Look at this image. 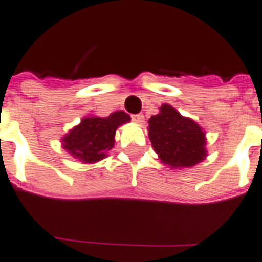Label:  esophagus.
<instances>
[{
    "label": "esophagus",
    "instance_id": "esophagus-1",
    "mask_svg": "<svg viewBox=\"0 0 262 262\" xmlns=\"http://www.w3.org/2000/svg\"><path fill=\"white\" fill-rule=\"evenodd\" d=\"M131 119H133L134 123L140 124V123L144 122V116H143V114H135V115H131Z\"/></svg>",
    "mask_w": 262,
    "mask_h": 262
}]
</instances>
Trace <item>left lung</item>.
Wrapping results in <instances>:
<instances>
[{
  "label": "left lung",
  "mask_w": 262,
  "mask_h": 262,
  "mask_svg": "<svg viewBox=\"0 0 262 262\" xmlns=\"http://www.w3.org/2000/svg\"><path fill=\"white\" fill-rule=\"evenodd\" d=\"M148 136L160 162L173 169L191 168L207 158L203 127L167 103L148 119Z\"/></svg>",
  "instance_id": "obj_1"
}]
</instances>
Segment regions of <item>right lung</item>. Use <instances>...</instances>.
I'll use <instances>...</instances> for the list:
<instances>
[{"label": "right lung", "mask_w": 262, "mask_h": 262, "mask_svg": "<svg viewBox=\"0 0 262 262\" xmlns=\"http://www.w3.org/2000/svg\"><path fill=\"white\" fill-rule=\"evenodd\" d=\"M131 120L124 111H115L106 118L84 116L79 124L62 138L63 149L84 164H94L107 158L115 143V133L122 124Z\"/></svg>", "instance_id": "right-lung-1"}]
</instances>
